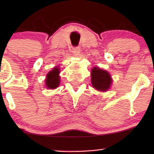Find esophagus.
<instances>
[{"label": "esophagus", "mask_w": 154, "mask_h": 154, "mask_svg": "<svg viewBox=\"0 0 154 154\" xmlns=\"http://www.w3.org/2000/svg\"><path fill=\"white\" fill-rule=\"evenodd\" d=\"M72 52H73L74 56L78 57L79 54H80V48H79V47L72 48Z\"/></svg>", "instance_id": "34e87169"}]
</instances>
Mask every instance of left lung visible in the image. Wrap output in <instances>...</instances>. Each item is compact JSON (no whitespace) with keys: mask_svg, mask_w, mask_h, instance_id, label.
<instances>
[{"mask_svg":"<svg viewBox=\"0 0 154 154\" xmlns=\"http://www.w3.org/2000/svg\"><path fill=\"white\" fill-rule=\"evenodd\" d=\"M91 84L93 88L100 92H106L111 88L113 79L109 72L94 66L91 69Z\"/></svg>","mask_w":154,"mask_h":154,"instance_id":"1","label":"left lung"}]
</instances>
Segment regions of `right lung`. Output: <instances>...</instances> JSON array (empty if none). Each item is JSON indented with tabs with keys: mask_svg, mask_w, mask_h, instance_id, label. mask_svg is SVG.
<instances>
[{
	"mask_svg": "<svg viewBox=\"0 0 154 154\" xmlns=\"http://www.w3.org/2000/svg\"><path fill=\"white\" fill-rule=\"evenodd\" d=\"M60 68L59 66H54L47 74L45 79V87L49 90L56 89L60 85Z\"/></svg>",
	"mask_w": 154,
	"mask_h": 154,
	"instance_id": "right-lung-1",
	"label": "right lung"
}]
</instances>
